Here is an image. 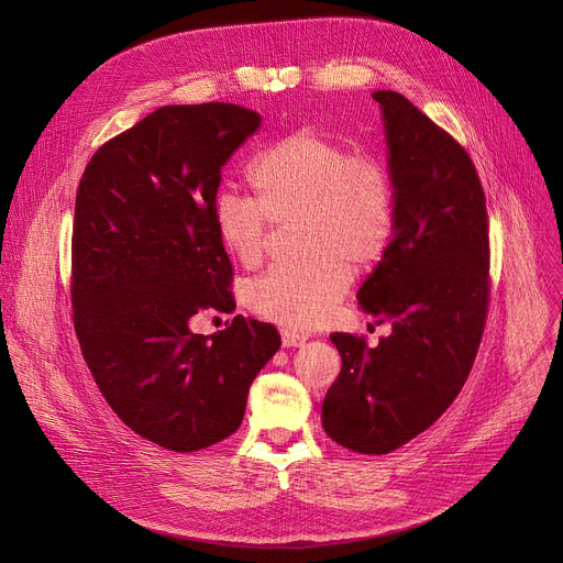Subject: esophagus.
<instances>
[{
  "instance_id": "1",
  "label": "esophagus",
  "mask_w": 563,
  "mask_h": 563,
  "mask_svg": "<svg viewBox=\"0 0 563 563\" xmlns=\"http://www.w3.org/2000/svg\"><path fill=\"white\" fill-rule=\"evenodd\" d=\"M280 338H283V346H301V344H306V340H308V335H303V333H299V331H291V329H283V333H280Z\"/></svg>"
}]
</instances>
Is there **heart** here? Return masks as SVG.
Masks as SVG:
<instances>
[{
    "label": "heart",
    "mask_w": 563,
    "mask_h": 563,
    "mask_svg": "<svg viewBox=\"0 0 563 563\" xmlns=\"http://www.w3.org/2000/svg\"><path fill=\"white\" fill-rule=\"evenodd\" d=\"M255 198L221 189L212 217L223 249L244 266L260 264L272 223L301 221V264L257 276L246 301L255 314L291 331L321 327L349 289V269L369 272L397 232V187L374 155L301 128L253 159Z\"/></svg>",
    "instance_id": "1"
}]
</instances>
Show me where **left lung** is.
<instances>
[{
	"label": "left lung",
	"mask_w": 563,
	"mask_h": 563,
	"mask_svg": "<svg viewBox=\"0 0 563 563\" xmlns=\"http://www.w3.org/2000/svg\"><path fill=\"white\" fill-rule=\"evenodd\" d=\"M397 187V232L358 289L393 333H333L342 369L321 406L338 445L390 454L429 429L475 363L490 297L486 196L465 147L401 93L376 91Z\"/></svg>",
	"instance_id": "obj_1"
}]
</instances>
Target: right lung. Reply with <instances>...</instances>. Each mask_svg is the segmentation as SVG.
<instances>
[{"label": "right lung", "mask_w": 563, "mask_h": 563, "mask_svg": "<svg viewBox=\"0 0 563 563\" xmlns=\"http://www.w3.org/2000/svg\"><path fill=\"white\" fill-rule=\"evenodd\" d=\"M260 128L230 102L170 104L88 162L73 221V317L98 388L134 433L198 452L240 429L280 335L236 314L198 335L202 310L232 312V264L212 207L221 168Z\"/></svg>", "instance_id": "1"}]
</instances>
